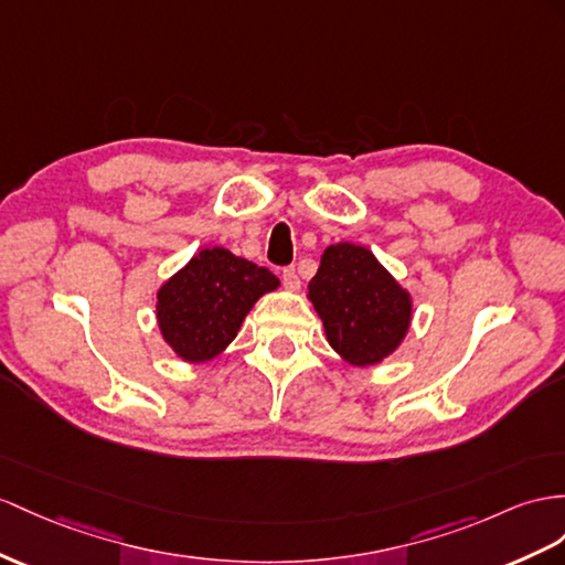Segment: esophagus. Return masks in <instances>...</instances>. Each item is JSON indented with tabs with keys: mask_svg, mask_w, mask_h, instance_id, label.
Instances as JSON below:
<instances>
[{
	"mask_svg": "<svg viewBox=\"0 0 565 565\" xmlns=\"http://www.w3.org/2000/svg\"><path fill=\"white\" fill-rule=\"evenodd\" d=\"M281 281H284V286L288 288V291H298V288H300V277H298L296 267H286L281 271Z\"/></svg>",
	"mask_w": 565,
	"mask_h": 565,
	"instance_id": "34e87169",
	"label": "esophagus"
}]
</instances>
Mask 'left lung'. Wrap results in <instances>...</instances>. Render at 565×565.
Returning <instances> with one entry per match:
<instances>
[{"instance_id": "left-lung-1", "label": "left lung", "mask_w": 565, "mask_h": 565, "mask_svg": "<svg viewBox=\"0 0 565 565\" xmlns=\"http://www.w3.org/2000/svg\"><path fill=\"white\" fill-rule=\"evenodd\" d=\"M308 298L324 324L329 345L351 365L382 363L408 334L411 294L363 245H329L308 286Z\"/></svg>"}]
</instances>
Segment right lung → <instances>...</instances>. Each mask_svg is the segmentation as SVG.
I'll return each instance as SVG.
<instances>
[{
	"instance_id": "right-lung-1",
	"label": "right lung",
	"mask_w": 565,
	"mask_h": 565,
	"mask_svg": "<svg viewBox=\"0 0 565 565\" xmlns=\"http://www.w3.org/2000/svg\"><path fill=\"white\" fill-rule=\"evenodd\" d=\"M277 286L267 267L205 248L157 291L159 331L185 363H207L236 339L257 298Z\"/></svg>"
}]
</instances>
